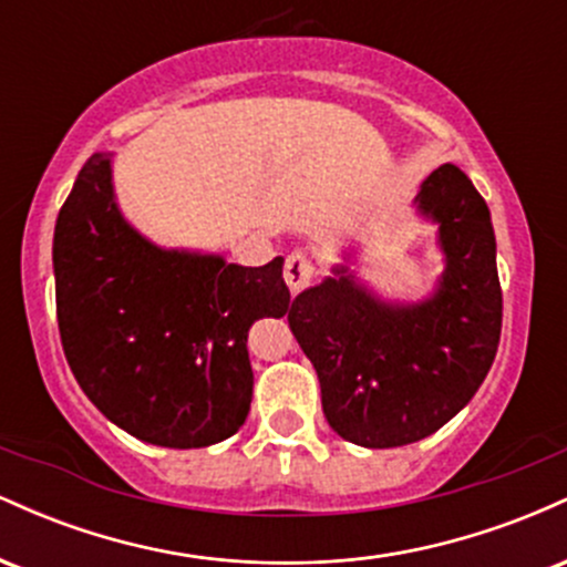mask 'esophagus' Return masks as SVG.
<instances>
[{
	"mask_svg": "<svg viewBox=\"0 0 567 567\" xmlns=\"http://www.w3.org/2000/svg\"><path fill=\"white\" fill-rule=\"evenodd\" d=\"M317 277V264L311 261L303 252H290L288 261H285V282L292 292H301L311 285V279Z\"/></svg>",
	"mask_w": 567,
	"mask_h": 567,
	"instance_id": "34e87169",
	"label": "esophagus"
}]
</instances>
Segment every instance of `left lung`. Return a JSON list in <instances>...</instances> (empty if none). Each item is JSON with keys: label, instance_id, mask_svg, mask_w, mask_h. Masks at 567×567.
<instances>
[{"label": "left lung", "instance_id": "1", "mask_svg": "<svg viewBox=\"0 0 567 567\" xmlns=\"http://www.w3.org/2000/svg\"><path fill=\"white\" fill-rule=\"evenodd\" d=\"M415 202L440 224L445 250L432 298L383 303L341 266L288 311L320 379L324 419L362 447H400L437 432L472 400L498 351L504 301L485 199L458 167L442 165Z\"/></svg>", "mask_w": 567, "mask_h": 567}]
</instances>
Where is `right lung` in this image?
<instances>
[{
  "instance_id": "obj_1",
  "label": "right lung",
  "mask_w": 567,
  "mask_h": 567,
  "mask_svg": "<svg viewBox=\"0 0 567 567\" xmlns=\"http://www.w3.org/2000/svg\"><path fill=\"white\" fill-rule=\"evenodd\" d=\"M282 264L159 250L116 210L112 165L93 154L53 239L71 373L109 421L143 442L186 451L231 437L252 400L247 330L290 309Z\"/></svg>"
}]
</instances>
